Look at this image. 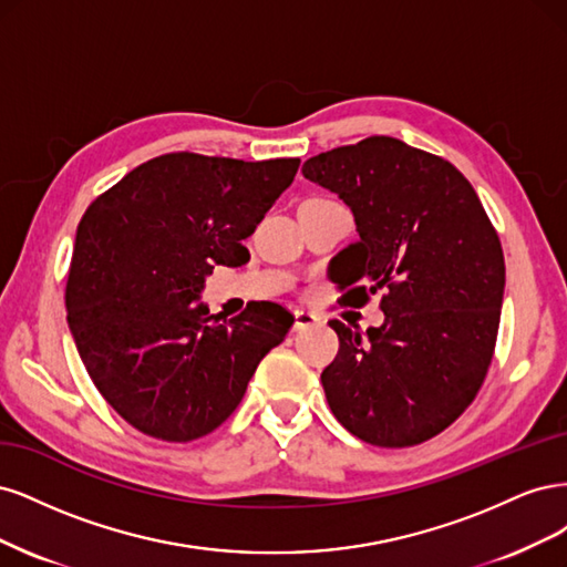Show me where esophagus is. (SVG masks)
Here are the masks:
<instances>
[{
  "instance_id": "1",
  "label": "esophagus",
  "mask_w": 567,
  "mask_h": 567,
  "mask_svg": "<svg viewBox=\"0 0 567 567\" xmlns=\"http://www.w3.org/2000/svg\"><path fill=\"white\" fill-rule=\"evenodd\" d=\"M318 320H320V318H318L316 313H310V310H301V308L295 310V330H297V332H299V330H306V327H313Z\"/></svg>"
}]
</instances>
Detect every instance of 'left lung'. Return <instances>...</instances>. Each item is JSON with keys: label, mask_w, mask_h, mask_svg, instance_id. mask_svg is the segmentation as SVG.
I'll return each mask as SVG.
<instances>
[{"label": "left lung", "mask_w": 567, "mask_h": 567, "mask_svg": "<svg viewBox=\"0 0 567 567\" xmlns=\"http://www.w3.org/2000/svg\"><path fill=\"white\" fill-rule=\"evenodd\" d=\"M303 176L337 193L360 240L337 257L341 301L381 291L383 324L362 332L330 320L339 353L322 389L339 424L379 447L429 441L483 386L504 299V254L464 174L391 136L303 162Z\"/></svg>", "instance_id": "left-lung-1"}]
</instances>
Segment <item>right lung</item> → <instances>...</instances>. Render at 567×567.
I'll return each instance as SVG.
<instances>
[{"mask_svg": "<svg viewBox=\"0 0 567 567\" xmlns=\"http://www.w3.org/2000/svg\"><path fill=\"white\" fill-rule=\"evenodd\" d=\"M299 157L245 162L159 155L99 195L78 226L65 287L72 339L124 422L167 443L221 426L295 316L261 301L218 322L195 303L214 266H243V240L289 188Z\"/></svg>", "mask_w": 567, "mask_h": 567, "instance_id": "right-lung-1", "label": "right lung"}]
</instances>
